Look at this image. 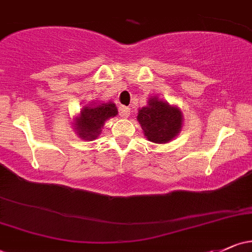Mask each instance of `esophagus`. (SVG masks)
I'll return each instance as SVG.
<instances>
[{
	"label": "esophagus",
	"mask_w": 252,
	"mask_h": 252,
	"mask_svg": "<svg viewBox=\"0 0 252 252\" xmlns=\"http://www.w3.org/2000/svg\"><path fill=\"white\" fill-rule=\"evenodd\" d=\"M119 114H120L121 118H128L129 114H131V109L128 107H125V105H121V107H119Z\"/></svg>",
	"instance_id": "1"
}]
</instances>
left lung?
Returning <instances> with one entry per match:
<instances>
[{"mask_svg": "<svg viewBox=\"0 0 252 252\" xmlns=\"http://www.w3.org/2000/svg\"><path fill=\"white\" fill-rule=\"evenodd\" d=\"M144 134L153 143H167L179 133L183 125V116L177 107H172L167 102L150 98L147 107L138 113Z\"/></svg>", "mask_w": 252, "mask_h": 252, "instance_id": "8db88e82", "label": "left lung"}]
</instances>
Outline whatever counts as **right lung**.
<instances>
[{
    "mask_svg": "<svg viewBox=\"0 0 252 252\" xmlns=\"http://www.w3.org/2000/svg\"><path fill=\"white\" fill-rule=\"evenodd\" d=\"M116 114H118V109L112 102L85 107L80 112V116L75 123L77 133H79V137H82L83 139H96V137L101 132L102 126L104 125V121Z\"/></svg>",
    "mask_w": 252,
    "mask_h": 252,
    "instance_id": "add662e5",
    "label": "right lung"
}]
</instances>
